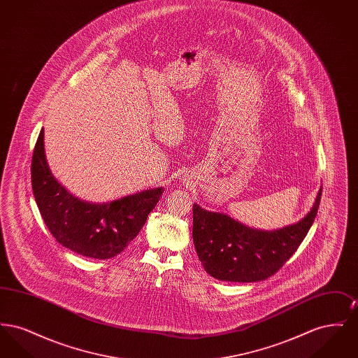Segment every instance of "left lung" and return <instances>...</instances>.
<instances>
[{
	"mask_svg": "<svg viewBox=\"0 0 358 358\" xmlns=\"http://www.w3.org/2000/svg\"><path fill=\"white\" fill-rule=\"evenodd\" d=\"M322 187L301 222L262 231L193 205V241L205 271L219 280L259 282L276 273L306 238L317 216Z\"/></svg>",
	"mask_w": 358,
	"mask_h": 358,
	"instance_id": "obj_1",
	"label": "left lung"
}]
</instances>
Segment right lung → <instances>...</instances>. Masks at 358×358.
<instances>
[{
    "mask_svg": "<svg viewBox=\"0 0 358 358\" xmlns=\"http://www.w3.org/2000/svg\"><path fill=\"white\" fill-rule=\"evenodd\" d=\"M32 189L52 236L79 255L110 259L120 254L145 225L164 187L92 204L72 196L53 177L44 150V129L32 157Z\"/></svg>",
    "mask_w": 358,
    "mask_h": 358,
    "instance_id": "right-lung-1",
    "label": "right lung"
}]
</instances>
